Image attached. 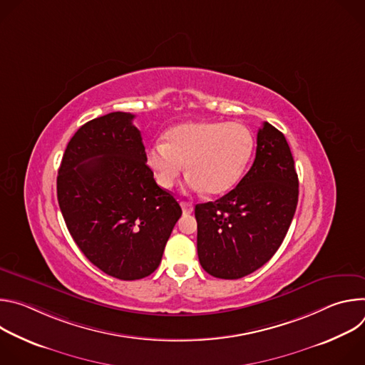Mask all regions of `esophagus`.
Wrapping results in <instances>:
<instances>
[{"label":"esophagus","instance_id":"34e87169","mask_svg":"<svg viewBox=\"0 0 365 365\" xmlns=\"http://www.w3.org/2000/svg\"><path fill=\"white\" fill-rule=\"evenodd\" d=\"M180 206H182V211L185 215H189L193 212V205L190 202H186V200H182L180 202Z\"/></svg>","mask_w":365,"mask_h":365}]
</instances>
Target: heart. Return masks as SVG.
<instances>
[{"label":"heart","instance_id":"obj_1","mask_svg":"<svg viewBox=\"0 0 365 365\" xmlns=\"http://www.w3.org/2000/svg\"><path fill=\"white\" fill-rule=\"evenodd\" d=\"M165 138V143H154L147 154L155 180L165 189L175 186L186 163L187 189L227 193L242 178L254 150L251 131L240 123H182Z\"/></svg>","mask_w":365,"mask_h":365}]
</instances>
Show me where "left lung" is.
<instances>
[{
    "mask_svg": "<svg viewBox=\"0 0 365 365\" xmlns=\"http://www.w3.org/2000/svg\"><path fill=\"white\" fill-rule=\"evenodd\" d=\"M299 180L284 135L264 123L255 159L235 189L197 203V257L202 269L235 280L264 266L282 245L297 206Z\"/></svg>",
    "mask_w": 365,
    "mask_h": 365,
    "instance_id": "1",
    "label": "left lung"
}]
</instances>
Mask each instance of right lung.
Wrapping results in <instances>:
<instances>
[{
    "label": "right lung",
    "mask_w": 365,
    "mask_h": 365,
    "mask_svg": "<svg viewBox=\"0 0 365 365\" xmlns=\"http://www.w3.org/2000/svg\"><path fill=\"white\" fill-rule=\"evenodd\" d=\"M130 113L83 124L68 143L58 175L66 227L89 262L120 280L150 276L182 215L155 183Z\"/></svg>",
    "instance_id": "1"
}]
</instances>
